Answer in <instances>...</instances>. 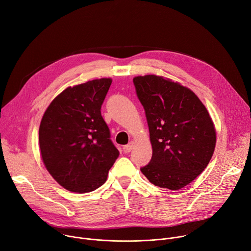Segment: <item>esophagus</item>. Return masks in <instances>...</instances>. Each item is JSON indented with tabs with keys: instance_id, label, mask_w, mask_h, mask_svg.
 <instances>
[{
	"instance_id": "esophagus-1",
	"label": "esophagus",
	"mask_w": 251,
	"mask_h": 251,
	"mask_svg": "<svg viewBox=\"0 0 251 251\" xmlns=\"http://www.w3.org/2000/svg\"><path fill=\"white\" fill-rule=\"evenodd\" d=\"M133 145H134V143H133V142H130V143H128L127 145H125V146H124V151H125L126 153L130 152L131 150L133 149Z\"/></svg>"
}]
</instances>
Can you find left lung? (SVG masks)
<instances>
[{
    "label": "left lung",
    "mask_w": 251,
    "mask_h": 251,
    "mask_svg": "<svg viewBox=\"0 0 251 251\" xmlns=\"http://www.w3.org/2000/svg\"><path fill=\"white\" fill-rule=\"evenodd\" d=\"M133 83L152 145V157L140 171L159 188L186 187L214 153L216 131L206 107L190 89L162 76H136Z\"/></svg>",
    "instance_id": "8db88e82"
}]
</instances>
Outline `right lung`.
Returning <instances> with one entry per match:
<instances>
[{
    "label": "right lung",
    "mask_w": 251,
    "mask_h": 251,
    "mask_svg": "<svg viewBox=\"0 0 251 251\" xmlns=\"http://www.w3.org/2000/svg\"><path fill=\"white\" fill-rule=\"evenodd\" d=\"M111 83V78H100L65 89L42 117V160L52 177L71 192L89 193L104 185L119 156L101 114Z\"/></svg>",
    "instance_id": "right-lung-1"
}]
</instances>
